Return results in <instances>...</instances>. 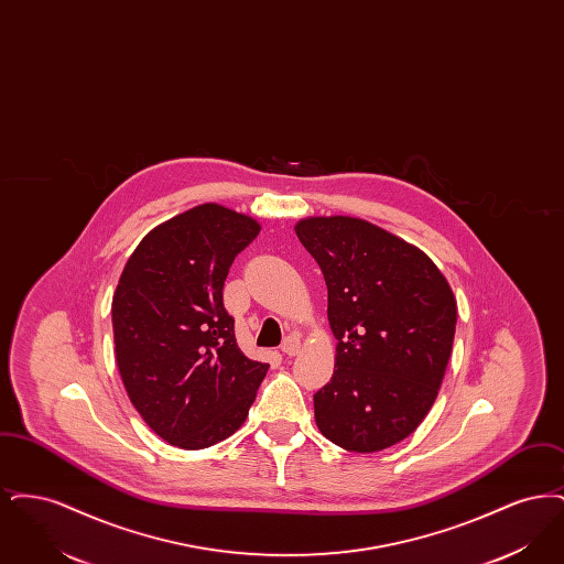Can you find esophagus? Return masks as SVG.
I'll list each match as a JSON object with an SVG mask.
<instances>
[{
    "label": "esophagus",
    "instance_id": "34e87169",
    "mask_svg": "<svg viewBox=\"0 0 564 564\" xmlns=\"http://www.w3.org/2000/svg\"><path fill=\"white\" fill-rule=\"evenodd\" d=\"M281 350H283V355H290V357H294L297 355V350H300V338L297 336H288L285 340H283V345H281Z\"/></svg>",
    "mask_w": 564,
    "mask_h": 564
}]
</instances>
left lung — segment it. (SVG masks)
Here are the masks:
<instances>
[{"mask_svg":"<svg viewBox=\"0 0 564 564\" xmlns=\"http://www.w3.org/2000/svg\"><path fill=\"white\" fill-rule=\"evenodd\" d=\"M295 235L327 285L336 370L315 400L323 435L350 453L384 451L421 425L455 340L456 302L430 258L357 217H308Z\"/></svg>","mask_w":564,"mask_h":564,"instance_id":"left-lung-1","label":"left lung"}]
</instances>
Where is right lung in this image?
Returning <instances> with one entry per match:
<instances>
[{"label":"right lung","instance_id":"obj_1","mask_svg":"<svg viewBox=\"0 0 564 564\" xmlns=\"http://www.w3.org/2000/svg\"><path fill=\"white\" fill-rule=\"evenodd\" d=\"M260 224L200 205L137 245L111 300L116 361L141 419L164 442L200 451L241 427L269 364L237 345L224 281Z\"/></svg>","mask_w":564,"mask_h":564}]
</instances>
